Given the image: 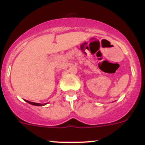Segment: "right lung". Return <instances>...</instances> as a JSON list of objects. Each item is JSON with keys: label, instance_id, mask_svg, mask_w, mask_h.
Wrapping results in <instances>:
<instances>
[{"label": "right lung", "instance_id": "obj_1", "mask_svg": "<svg viewBox=\"0 0 145 145\" xmlns=\"http://www.w3.org/2000/svg\"><path fill=\"white\" fill-rule=\"evenodd\" d=\"M27 102V103H29V104H30V105H35V106H43L45 105H43V104H40V103H35V102H29V101H27V100H25Z\"/></svg>", "mask_w": 145, "mask_h": 145}]
</instances>
